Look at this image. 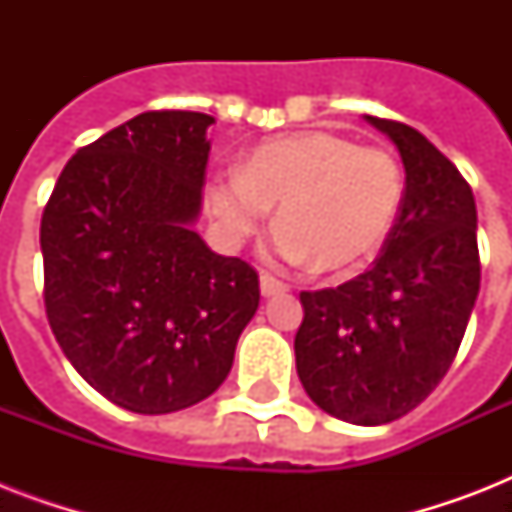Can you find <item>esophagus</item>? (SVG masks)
I'll return each mask as SVG.
<instances>
[{
  "label": "esophagus",
  "mask_w": 512,
  "mask_h": 512,
  "mask_svg": "<svg viewBox=\"0 0 512 512\" xmlns=\"http://www.w3.org/2000/svg\"><path fill=\"white\" fill-rule=\"evenodd\" d=\"M287 284L279 279H273L271 273H260V295L263 297H276V295H284L287 292Z\"/></svg>",
  "instance_id": "1"
}]
</instances>
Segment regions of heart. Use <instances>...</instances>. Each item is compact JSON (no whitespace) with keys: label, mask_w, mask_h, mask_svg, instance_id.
I'll list each match as a JSON object with an SVG mask.
<instances>
[{"label":"heart","mask_w":512,"mask_h":512,"mask_svg":"<svg viewBox=\"0 0 512 512\" xmlns=\"http://www.w3.org/2000/svg\"><path fill=\"white\" fill-rule=\"evenodd\" d=\"M404 175L388 151L356 146L335 132H300L257 146L244 167L207 183L220 233L239 244L276 209L273 252L316 273L356 271L396 223Z\"/></svg>","instance_id":"b5f03b06"}]
</instances>
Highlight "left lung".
I'll use <instances>...</instances> for the list:
<instances>
[{
  "instance_id": "1",
  "label": "left lung",
  "mask_w": 512,
  "mask_h": 512,
  "mask_svg": "<svg viewBox=\"0 0 512 512\" xmlns=\"http://www.w3.org/2000/svg\"><path fill=\"white\" fill-rule=\"evenodd\" d=\"M393 140L406 172L382 255L337 289L300 292L297 377L337 420L385 425L436 390L449 372L481 287L476 199L425 135L366 116Z\"/></svg>"
}]
</instances>
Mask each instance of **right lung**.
I'll list each match as a JSON object with an SVG mask.
<instances>
[{
    "mask_svg": "<svg viewBox=\"0 0 512 512\" xmlns=\"http://www.w3.org/2000/svg\"><path fill=\"white\" fill-rule=\"evenodd\" d=\"M212 116L146 111L79 148L42 215L52 335L100 396L170 414L212 396L260 305L252 265L204 244Z\"/></svg>",
    "mask_w": 512,
    "mask_h": 512,
    "instance_id": "add662e5",
    "label": "right lung"
}]
</instances>
